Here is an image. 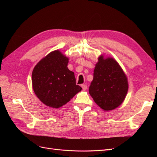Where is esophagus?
Returning a JSON list of instances; mask_svg holds the SVG:
<instances>
[{"mask_svg": "<svg viewBox=\"0 0 157 157\" xmlns=\"http://www.w3.org/2000/svg\"><path fill=\"white\" fill-rule=\"evenodd\" d=\"M81 87L82 88V89L84 90H86L87 89V85L86 84H82L81 85Z\"/></svg>", "mask_w": 157, "mask_h": 157, "instance_id": "1", "label": "esophagus"}]
</instances>
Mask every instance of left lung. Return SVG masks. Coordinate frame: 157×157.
Listing matches in <instances>:
<instances>
[{
	"instance_id": "8db88e82",
	"label": "left lung",
	"mask_w": 157,
	"mask_h": 157,
	"mask_svg": "<svg viewBox=\"0 0 157 157\" xmlns=\"http://www.w3.org/2000/svg\"><path fill=\"white\" fill-rule=\"evenodd\" d=\"M128 90L126 75L117 61L103 55L94 70L89 93L97 105L104 111L116 109L124 101Z\"/></svg>"
}]
</instances>
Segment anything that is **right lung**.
Here are the masks:
<instances>
[{"label": "right lung", "mask_w": 157, "mask_h": 157, "mask_svg": "<svg viewBox=\"0 0 157 157\" xmlns=\"http://www.w3.org/2000/svg\"><path fill=\"white\" fill-rule=\"evenodd\" d=\"M69 58L57 50L42 58L33 69L32 85L37 98L46 105L59 108L69 102L82 88L76 84Z\"/></svg>", "instance_id": "add662e5"}]
</instances>
